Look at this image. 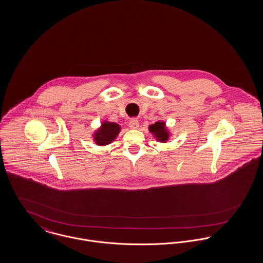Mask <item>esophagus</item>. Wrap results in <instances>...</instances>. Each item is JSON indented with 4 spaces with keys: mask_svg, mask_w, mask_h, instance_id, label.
<instances>
[{
    "mask_svg": "<svg viewBox=\"0 0 263 263\" xmlns=\"http://www.w3.org/2000/svg\"><path fill=\"white\" fill-rule=\"evenodd\" d=\"M129 126H130L131 129H138L139 128V121L137 119L133 118L129 121Z\"/></svg>",
    "mask_w": 263,
    "mask_h": 263,
    "instance_id": "1",
    "label": "esophagus"
}]
</instances>
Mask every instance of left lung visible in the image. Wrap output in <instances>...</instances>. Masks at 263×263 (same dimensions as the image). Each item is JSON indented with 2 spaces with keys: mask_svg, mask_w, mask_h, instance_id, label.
<instances>
[{
  "mask_svg": "<svg viewBox=\"0 0 263 263\" xmlns=\"http://www.w3.org/2000/svg\"><path fill=\"white\" fill-rule=\"evenodd\" d=\"M149 130L153 134H155L157 139L160 141H166L168 139L169 134L167 133V131L165 129V124L163 122H156L155 124H153L149 127Z\"/></svg>",
  "mask_w": 263,
  "mask_h": 263,
  "instance_id": "left-lung-1",
  "label": "left lung"
}]
</instances>
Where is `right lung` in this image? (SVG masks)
Listing matches in <instances>:
<instances>
[{"label": "right lung", "instance_id": "right-lung-1", "mask_svg": "<svg viewBox=\"0 0 263 263\" xmlns=\"http://www.w3.org/2000/svg\"><path fill=\"white\" fill-rule=\"evenodd\" d=\"M120 131V126L116 123L104 122L101 129L95 134V141L98 145H106L113 141Z\"/></svg>", "mask_w": 263, "mask_h": 263}]
</instances>
